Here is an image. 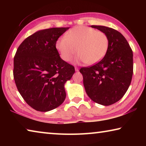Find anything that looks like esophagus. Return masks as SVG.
<instances>
[{"label":"esophagus","mask_w":146,"mask_h":146,"mask_svg":"<svg viewBox=\"0 0 146 146\" xmlns=\"http://www.w3.org/2000/svg\"><path fill=\"white\" fill-rule=\"evenodd\" d=\"M75 70L76 71H78V68L77 67H75Z\"/></svg>","instance_id":"34e87169"}]
</instances>
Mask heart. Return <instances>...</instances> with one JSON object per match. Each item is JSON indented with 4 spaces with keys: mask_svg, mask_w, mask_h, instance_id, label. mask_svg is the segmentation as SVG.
<instances>
[{
    "mask_svg": "<svg viewBox=\"0 0 146 146\" xmlns=\"http://www.w3.org/2000/svg\"><path fill=\"white\" fill-rule=\"evenodd\" d=\"M108 44V36L103 32L89 27L78 26L59 38L56 48L64 61H70L78 52L76 61L93 64L104 56Z\"/></svg>",
    "mask_w": 146,
    "mask_h": 146,
    "instance_id": "1",
    "label": "heart"
}]
</instances>
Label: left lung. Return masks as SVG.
I'll return each instance as SVG.
<instances>
[{"label": "left lung", "mask_w": 146, "mask_h": 146, "mask_svg": "<svg viewBox=\"0 0 146 146\" xmlns=\"http://www.w3.org/2000/svg\"><path fill=\"white\" fill-rule=\"evenodd\" d=\"M104 33L108 48L102 60L90 67L82 68L86 92L93 102L110 106L123 97L129 88L133 73V51L122 34L103 26H91Z\"/></svg>", "instance_id": "left-lung-1"}]
</instances>
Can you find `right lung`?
<instances>
[{
	"mask_svg": "<svg viewBox=\"0 0 146 146\" xmlns=\"http://www.w3.org/2000/svg\"><path fill=\"white\" fill-rule=\"evenodd\" d=\"M69 28H53L35 32L17 49L13 77L17 90L34 110L46 112L65 100L64 84L75 68L63 60L56 48L58 38Z\"/></svg>",
	"mask_w": 146,
	"mask_h": 146,
	"instance_id": "1",
	"label": "right lung"
}]
</instances>
